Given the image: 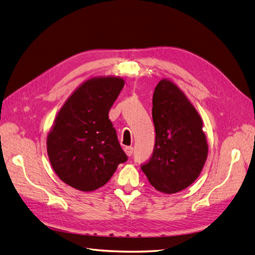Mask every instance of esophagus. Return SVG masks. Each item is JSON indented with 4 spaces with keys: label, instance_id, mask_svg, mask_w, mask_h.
<instances>
[{
    "label": "esophagus",
    "instance_id": "34e87169",
    "mask_svg": "<svg viewBox=\"0 0 255 255\" xmlns=\"http://www.w3.org/2000/svg\"><path fill=\"white\" fill-rule=\"evenodd\" d=\"M124 150H125V152H126V154H127L128 157H130L131 154H132L133 148H132V147H125V148H124Z\"/></svg>",
    "mask_w": 255,
    "mask_h": 255
}]
</instances>
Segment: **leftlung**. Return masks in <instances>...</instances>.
<instances>
[{
    "label": "left lung",
    "instance_id": "1",
    "mask_svg": "<svg viewBox=\"0 0 255 255\" xmlns=\"http://www.w3.org/2000/svg\"><path fill=\"white\" fill-rule=\"evenodd\" d=\"M152 119L156 142L141 170L158 191L179 192L197 180L208 158L203 122L184 93L168 78L154 88Z\"/></svg>",
    "mask_w": 255,
    "mask_h": 255
}]
</instances>
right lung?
<instances>
[{"mask_svg":"<svg viewBox=\"0 0 255 255\" xmlns=\"http://www.w3.org/2000/svg\"><path fill=\"white\" fill-rule=\"evenodd\" d=\"M125 85L122 77L85 81L59 109L47 134V154L55 173L79 191H94L127 160L109 111Z\"/></svg>","mask_w":255,"mask_h":255,"instance_id":"obj_1","label":"right lung"}]
</instances>
